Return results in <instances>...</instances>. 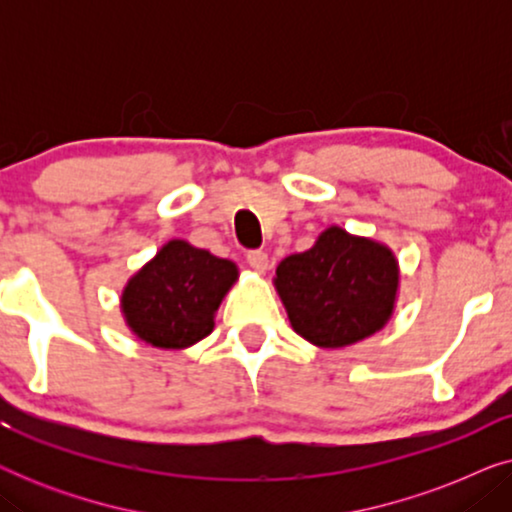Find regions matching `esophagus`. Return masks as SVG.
Segmentation results:
<instances>
[{
    "label": "esophagus",
    "mask_w": 512,
    "mask_h": 512,
    "mask_svg": "<svg viewBox=\"0 0 512 512\" xmlns=\"http://www.w3.org/2000/svg\"><path fill=\"white\" fill-rule=\"evenodd\" d=\"M247 263L258 272V275H263V272L268 270V265H270L268 254H265V251H249Z\"/></svg>",
    "instance_id": "esophagus-1"
}]
</instances>
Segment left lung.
I'll return each instance as SVG.
<instances>
[{"instance_id":"left-lung-1","label":"left lung","mask_w":512,"mask_h":512,"mask_svg":"<svg viewBox=\"0 0 512 512\" xmlns=\"http://www.w3.org/2000/svg\"><path fill=\"white\" fill-rule=\"evenodd\" d=\"M272 284L300 338L342 349L389 324L401 265L389 244L328 226L310 249L277 265Z\"/></svg>"}]
</instances>
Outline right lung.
Instances as JSON below:
<instances>
[{
	"label": "right lung",
	"mask_w": 512,
	"mask_h": 512,
	"mask_svg": "<svg viewBox=\"0 0 512 512\" xmlns=\"http://www.w3.org/2000/svg\"><path fill=\"white\" fill-rule=\"evenodd\" d=\"M240 279L228 258L186 240H170L121 291V314L130 333L156 349L193 347L214 331L226 293Z\"/></svg>",
	"instance_id": "obj_1"
}]
</instances>
